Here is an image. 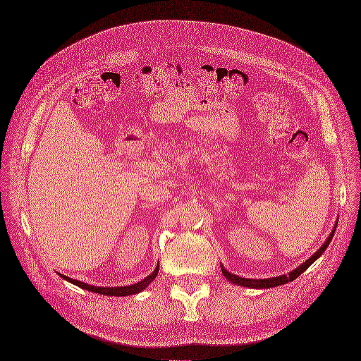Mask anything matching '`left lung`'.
Wrapping results in <instances>:
<instances>
[{
    "label": "left lung",
    "instance_id": "obj_1",
    "mask_svg": "<svg viewBox=\"0 0 361 361\" xmlns=\"http://www.w3.org/2000/svg\"><path fill=\"white\" fill-rule=\"evenodd\" d=\"M336 226L338 223L335 224V228H333L331 233L329 235V238L326 239V243L319 247L317 250V252H314V255L306 260L305 263H302L299 268H296L295 271H291L288 275H281V276H274V278H263V279H250V278H244V276H238L229 271H226L223 266H221V272L223 275L226 276V279H229L231 283L236 284V286H241V287H248V288H272V287H276V286H283V284H287L290 281H293V279H296L302 272H305L306 269L310 268V266L323 255V252L326 251V248L329 247L330 241L333 235H335V231H336Z\"/></svg>",
    "mask_w": 361,
    "mask_h": 361
}]
</instances>
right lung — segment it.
Returning a JSON list of instances; mask_svg holds the SVG:
<instances>
[{"instance_id":"add662e5","label":"right lung","mask_w":361,"mask_h":361,"mask_svg":"<svg viewBox=\"0 0 361 361\" xmlns=\"http://www.w3.org/2000/svg\"><path fill=\"white\" fill-rule=\"evenodd\" d=\"M157 272H159V264L156 266V269L149 276H145L144 279H141L140 283L132 284V286H125V287H97V286H90V284H86V283H82V281H77V279H73L70 276H65V275H61V274L59 275L65 279V281H70L71 284H74L80 288H85L87 291L98 293V295H104V296H130V295H137V293L142 291L147 286H149L156 278Z\"/></svg>"}]
</instances>
